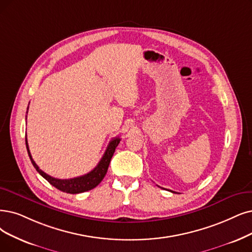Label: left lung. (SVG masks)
Here are the masks:
<instances>
[{"label":"left lung","mask_w":252,"mask_h":252,"mask_svg":"<svg viewBox=\"0 0 252 252\" xmlns=\"http://www.w3.org/2000/svg\"><path fill=\"white\" fill-rule=\"evenodd\" d=\"M169 191H172V190H169ZM172 192H173V193H176V192H175V191H172Z\"/></svg>","instance_id":"obj_1"}]
</instances>
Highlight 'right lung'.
Returning a JSON list of instances; mask_svg holds the SVG:
<instances>
[{
	"mask_svg": "<svg viewBox=\"0 0 252 252\" xmlns=\"http://www.w3.org/2000/svg\"><path fill=\"white\" fill-rule=\"evenodd\" d=\"M120 140H121L120 137H115V138L110 140L107 148H106L105 153L103 154V156L101 158V160L99 161V163L97 164V166L93 170H91V172L84 175V176L76 177V178H73V179H65V180L54 178L52 176L45 174L43 170L40 169L39 166L35 163V161L33 160L31 153H30L27 137H26V146H27L29 157L32 161V164L34 165V167L36 168L37 172L40 175H41L49 184H52L57 189L63 191V192L76 194V193L85 192V191H88V190H91V189L95 188L100 182H101V181L104 178V176L106 175L107 168H108V165H109V162H110V159H112V157L115 153V150H116V148L118 147V145L120 143Z\"/></svg>",
	"mask_w": 252,
	"mask_h": 252,
	"instance_id": "add662e5",
	"label": "right lung"
}]
</instances>
